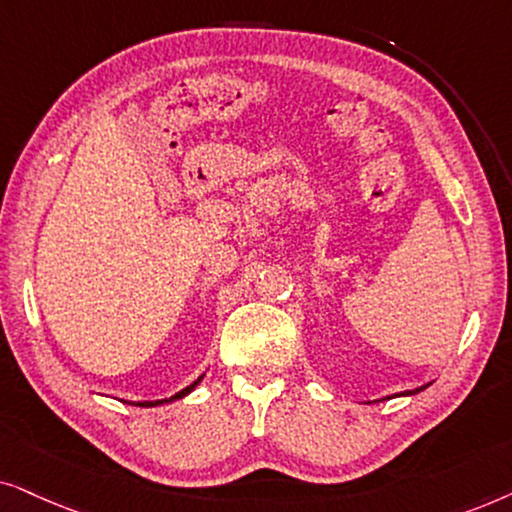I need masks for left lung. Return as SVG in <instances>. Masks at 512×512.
I'll use <instances>...</instances> for the list:
<instances>
[{
    "instance_id": "8db88e82",
    "label": "left lung",
    "mask_w": 512,
    "mask_h": 512,
    "mask_svg": "<svg viewBox=\"0 0 512 512\" xmlns=\"http://www.w3.org/2000/svg\"><path fill=\"white\" fill-rule=\"evenodd\" d=\"M426 386H428V384H426ZM426 386H419V388H417V391H407L405 395H410V393H419V391H424V388H426Z\"/></svg>"
}]
</instances>
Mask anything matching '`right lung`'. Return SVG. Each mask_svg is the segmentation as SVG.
I'll list each match as a JSON object with an SVG mask.
<instances>
[{"mask_svg": "<svg viewBox=\"0 0 512 512\" xmlns=\"http://www.w3.org/2000/svg\"><path fill=\"white\" fill-rule=\"evenodd\" d=\"M203 379V374H201V377L199 379H196L194 381V384H189L187 388H182V391L180 393H175L173 395V398H168V400H147V403H138V407H154V405H163V403H173V400H177V398H185V395L187 393H192L194 391V388L196 386H199V381Z\"/></svg>", "mask_w": 512, "mask_h": 512, "instance_id": "obj_1", "label": "right lung"}]
</instances>
